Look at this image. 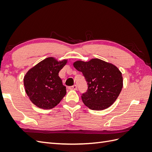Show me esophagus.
Segmentation results:
<instances>
[{
  "instance_id": "34e87169",
  "label": "esophagus",
  "mask_w": 152,
  "mask_h": 152,
  "mask_svg": "<svg viewBox=\"0 0 152 152\" xmlns=\"http://www.w3.org/2000/svg\"><path fill=\"white\" fill-rule=\"evenodd\" d=\"M68 89H70V90H77V85H73L72 86L68 87Z\"/></svg>"
}]
</instances>
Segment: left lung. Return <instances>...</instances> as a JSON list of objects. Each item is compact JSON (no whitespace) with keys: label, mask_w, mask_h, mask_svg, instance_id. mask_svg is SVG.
Wrapping results in <instances>:
<instances>
[{"label":"left lung","mask_w":152,"mask_h":152,"mask_svg":"<svg viewBox=\"0 0 152 152\" xmlns=\"http://www.w3.org/2000/svg\"><path fill=\"white\" fill-rule=\"evenodd\" d=\"M73 66L82 73L87 83V90L81 96L87 107L102 110L115 102L123 86L122 73L117 67L99 59L77 61Z\"/></svg>","instance_id":"left-lung-1"}]
</instances>
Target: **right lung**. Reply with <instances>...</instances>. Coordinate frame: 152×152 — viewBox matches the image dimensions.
I'll return each instance as SVG.
<instances>
[{"mask_svg":"<svg viewBox=\"0 0 152 152\" xmlns=\"http://www.w3.org/2000/svg\"><path fill=\"white\" fill-rule=\"evenodd\" d=\"M66 62V59L58 61L54 58H48L26 73L23 80L26 93L37 107L51 109L65 96L66 87L58 73Z\"/></svg>","mask_w":152,"mask_h":152,"instance_id":"right-lung-1","label":"right lung"}]
</instances>
